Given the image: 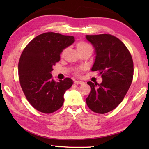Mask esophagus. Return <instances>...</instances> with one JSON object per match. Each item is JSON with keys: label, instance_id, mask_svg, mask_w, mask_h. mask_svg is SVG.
I'll return each instance as SVG.
<instances>
[{"label": "esophagus", "instance_id": "34e87169", "mask_svg": "<svg viewBox=\"0 0 149 149\" xmlns=\"http://www.w3.org/2000/svg\"><path fill=\"white\" fill-rule=\"evenodd\" d=\"M74 84H77V85H78V84H80V85H84V84H85V83H84V81H74Z\"/></svg>", "mask_w": 149, "mask_h": 149}]
</instances>
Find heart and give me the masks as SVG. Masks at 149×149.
Segmentation results:
<instances>
[{
  "label": "heart",
  "mask_w": 149,
  "mask_h": 149,
  "mask_svg": "<svg viewBox=\"0 0 149 149\" xmlns=\"http://www.w3.org/2000/svg\"><path fill=\"white\" fill-rule=\"evenodd\" d=\"M76 47H77V49L78 51H79V50H85V49H92L91 47L89 44H87V43H86V42H79L77 44ZM64 50L62 52V54H64ZM76 74H79V71H78V70H77V71H76Z\"/></svg>",
  "instance_id": "1"
}]
</instances>
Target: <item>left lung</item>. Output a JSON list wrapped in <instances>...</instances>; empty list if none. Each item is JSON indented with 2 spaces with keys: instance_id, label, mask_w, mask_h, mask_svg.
<instances>
[{
  "instance_id": "left-lung-1",
  "label": "left lung",
  "mask_w": 149,
  "mask_h": 149,
  "mask_svg": "<svg viewBox=\"0 0 149 149\" xmlns=\"http://www.w3.org/2000/svg\"><path fill=\"white\" fill-rule=\"evenodd\" d=\"M94 47L95 58L91 71L99 72L100 84L88 81L91 91L86 102L91 110L105 114L115 109L132 84L133 62L132 55L119 39L110 34L86 35Z\"/></svg>"
}]
</instances>
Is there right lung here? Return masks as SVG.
I'll list each match as a JSON object with an SVG mask.
<instances>
[{
  "label": "right lung",
  "mask_w": 149,
  "mask_h": 149,
  "mask_svg": "<svg viewBox=\"0 0 149 149\" xmlns=\"http://www.w3.org/2000/svg\"><path fill=\"white\" fill-rule=\"evenodd\" d=\"M74 41L73 36L45 33L31 40L22 52L18 64L20 85L29 102L39 112L50 114L63 105L64 93L73 81L67 77L54 81L51 72L63 50Z\"/></svg>",
  "instance_id": "add662e5"
}]
</instances>
